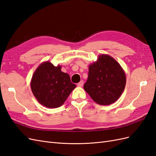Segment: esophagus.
<instances>
[{
  "mask_svg": "<svg viewBox=\"0 0 156 156\" xmlns=\"http://www.w3.org/2000/svg\"><path fill=\"white\" fill-rule=\"evenodd\" d=\"M83 84H84V81H80V82L77 84V86H78L79 87H83Z\"/></svg>",
  "mask_w": 156,
  "mask_h": 156,
  "instance_id": "1",
  "label": "esophagus"
}]
</instances>
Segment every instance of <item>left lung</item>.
I'll list each match as a JSON object with an SVG mask.
<instances>
[{
    "label": "left lung",
    "mask_w": 156,
    "mask_h": 156,
    "mask_svg": "<svg viewBox=\"0 0 156 156\" xmlns=\"http://www.w3.org/2000/svg\"><path fill=\"white\" fill-rule=\"evenodd\" d=\"M126 83V73L120 64L110 55L102 54L89 66L83 88L98 104L108 105L120 97Z\"/></svg>",
    "instance_id": "1"
}]
</instances>
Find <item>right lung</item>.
<instances>
[{
	"instance_id": "1",
	"label": "right lung",
	"mask_w": 156,
	"mask_h": 156,
	"mask_svg": "<svg viewBox=\"0 0 156 156\" xmlns=\"http://www.w3.org/2000/svg\"><path fill=\"white\" fill-rule=\"evenodd\" d=\"M49 61L42 62L32 75L30 88L33 95L41 105L48 108L62 105L76 87L70 81L69 75L61 71Z\"/></svg>"
}]
</instances>
